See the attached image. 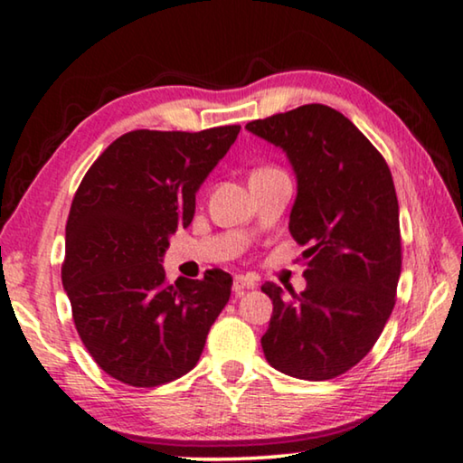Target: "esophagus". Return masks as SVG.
Returning <instances> with one entry per match:
<instances>
[{
    "label": "esophagus",
    "mask_w": 463,
    "mask_h": 463,
    "mask_svg": "<svg viewBox=\"0 0 463 463\" xmlns=\"http://www.w3.org/2000/svg\"><path fill=\"white\" fill-rule=\"evenodd\" d=\"M257 287V278L255 276H244V274H238L233 278V290L236 293H242V290H250Z\"/></svg>",
    "instance_id": "esophagus-1"
}]
</instances>
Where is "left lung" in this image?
<instances>
[{
	"mask_svg": "<svg viewBox=\"0 0 463 463\" xmlns=\"http://www.w3.org/2000/svg\"><path fill=\"white\" fill-rule=\"evenodd\" d=\"M288 156L297 200L288 230L306 246L307 287L265 282L274 303L263 354L274 369L325 382L356 366L396 303L402 246L392 173L373 143L331 107L312 103L246 124Z\"/></svg>",
	"mask_w": 463,
	"mask_h": 463,
	"instance_id": "obj_1",
	"label": "left lung"
}]
</instances>
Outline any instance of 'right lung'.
I'll list each match as a JSON object with an SVG mask.
<instances>
[{
  "label": "right lung",
  "mask_w": 463,
  "mask_h": 463,
  "mask_svg": "<svg viewBox=\"0 0 463 463\" xmlns=\"http://www.w3.org/2000/svg\"><path fill=\"white\" fill-rule=\"evenodd\" d=\"M238 132L236 124L126 132L75 192L62 287L81 344L118 382L156 388L192 371L230 301L227 271L168 284L160 261L170 233L192 223L195 192Z\"/></svg>",
  "instance_id": "obj_1"
}]
</instances>
